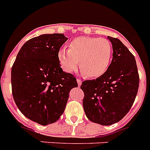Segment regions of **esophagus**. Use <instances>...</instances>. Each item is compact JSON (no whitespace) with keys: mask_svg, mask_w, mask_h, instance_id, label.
<instances>
[{"mask_svg":"<svg viewBox=\"0 0 150 150\" xmlns=\"http://www.w3.org/2000/svg\"><path fill=\"white\" fill-rule=\"evenodd\" d=\"M76 81H77V84H78V86H80L81 85V84H82V80H80V79H77V80H76Z\"/></svg>","mask_w":150,"mask_h":150,"instance_id":"obj_1","label":"esophagus"}]
</instances>
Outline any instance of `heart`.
Instances as JSON below:
<instances>
[{
	"label": "heart",
	"mask_w": 150,
	"mask_h": 150,
	"mask_svg": "<svg viewBox=\"0 0 150 150\" xmlns=\"http://www.w3.org/2000/svg\"><path fill=\"white\" fill-rule=\"evenodd\" d=\"M69 49L61 48L57 58L64 71L71 73L79 64L82 72L87 77H98L109 66L112 47L105 38L76 37L69 43Z\"/></svg>",
	"instance_id": "b5f03b06"
}]
</instances>
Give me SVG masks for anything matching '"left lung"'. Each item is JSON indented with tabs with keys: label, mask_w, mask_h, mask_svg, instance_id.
<instances>
[{
	"label": "left lung",
	"mask_w": 150,
	"mask_h": 150,
	"mask_svg": "<svg viewBox=\"0 0 150 150\" xmlns=\"http://www.w3.org/2000/svg\"><path fill=\"white\" fill-rule=\"evenodd\" d=\"M112 42V61L108 70L96 80H85L84 112L89 121L111 125L121 121L134 104L139 88V74L135 57L117 38Z\"/></svg>",
	"instance_id": "left-lung-1"
}]
</instances>
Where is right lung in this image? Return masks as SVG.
<instances>
[{
    "mask_svg": "<svg viewBox=\"0 0 150 150\" xmlns=\"http://www.w3.org/2000/svg\"><path fill=\"white\" fill-rule=\"evenodd\" d=\"M67 40L64 34H43L25 42L11 70L13 97L20 112L41 125L57 121L77 87L74 75L63 71L57 52Z\"/></svg>",
    "mask_w": 150,
    "mask_h": 150,
    "instance_id": "1",
    "label": "right lung"
}]
</instances>
